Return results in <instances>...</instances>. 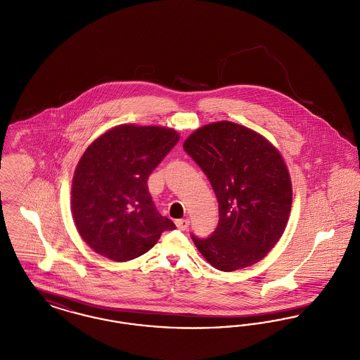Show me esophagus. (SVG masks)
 Here are the masks:
<instances>
[{
  "label": "esophagus",
  "mask_w": 360,
  "mask_h": 360,
  "mask_svg": "<svg viewBox=\"0 0 360 360\" xmlns=\"http://www.w3.org/2000/svg\"><path fill=\"white\" fill-rule=\"evenodd\" d=\"M175 225H176V228L181 229V231H186V229H188L190 221H188V219H185V220H176Z\"/></svg>",
  "instance_id": "obj_1"
}]
</instances>
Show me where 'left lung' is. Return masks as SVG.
<instances>
[{
  "instance_id": "8db88e82",
  "label": "left lung",
  "mask_w": 360,
  "mask_h": 360,
  "mask_svg": "<svg viewBox=\"0 0 360 360\" xmlns=\"http://www.w3.org/2000/svg\"><path fill=\"white\" fill-rule=\"evenodd\" d=\"M219 201V224L198 251L220 271L248 267L281 239L291 207V182L281 154L257 132L229 121L207 124L184 144Z\"/></svg>"
}]
</instances>
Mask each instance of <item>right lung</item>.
I'll list each match as a JSON object with an SVG mask.
<instances>
[{
  "label": "right lung",
  "instance_id": "right-lung-1",
  "mask_svg": "<svg viewBox=\"0 0 360 360\" xmlns=\"http://www.w3.org/2000/svg\"><path fill=\"white\" fill-rule=\"evenodd\" d=\"M178 140L169 128L119 125L87 147L72 178L71 209L79 235L97 254L127 262L175 229L158 212L147 181Z\"/></svg>",
  "mask_w": 360,
  "mask_h": 360
}]
</instances>
